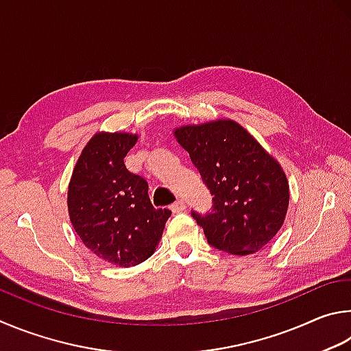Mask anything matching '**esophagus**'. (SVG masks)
Instances as JSON below:
<instances>
[{
	"label": "esophagus",
	"instance_id": "1",
	"mask_svg": "<svg viewBox=\"0 0 351 351\" xmlns=\"http://www.w3.org/2000/svg\"><path fill=\"white\" fill-rule=\"evenodd\" d=\"M185 210H186V205H185V202H183V200H177L171 205L172 213H183Z\"/></svg>",
	"mask_w": 351,
	"mask_h": 351
}]
</instances>
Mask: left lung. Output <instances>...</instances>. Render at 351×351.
Returning <instances> with one entry per match:
<instances>
[{
    "label": "left lung",
    "mask_w": 351,
    "mask_h": 351,
    "mask_svg": "<svg viewBox=\"0 0 351 351\" xmlns=\"http://www.w3.org/2000/svg\"><path fill=\"white\" fill-rule=\"evenodd\" d=\"M174 135L213 195L210 211H191L208 243L237 256L265 247L284 223L290 200L280 165L232 120L183 126Z\"/></svg>",
    "instance_id": "1"
}]
</instances>
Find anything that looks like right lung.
<instances>
[{
	"mask_svg": "<svg viewBox=\"0 0 351 351\" xmlns=\"http://www.w3.org/2000/svg\"><path fill=\"white\" fill-rule=\"evenodd\" d=\"M137 143L132 134H95L72 172L67 206L82 242L100 259L138 265L162 237L168 208H154L147 182L128 171L125 157Z\"/></svg>",
	"mask_w": 351,
	"mask_h": 351,
	"instance_id": "add662e5",
	"label": "right lung"
}]
</instances>
